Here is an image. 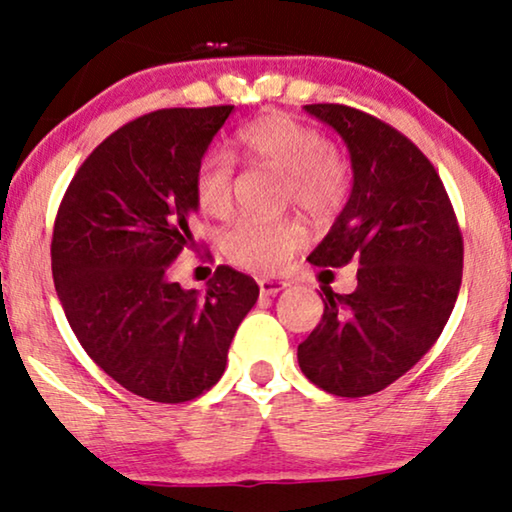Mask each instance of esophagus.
Masks as SVG:
<instances>
[{
  "instance_id": "obj_1",
  "label": "esophagus",
  "mask_w": 512,
  "mask_h": 512,
  "mask_svg": "<svg viewBox=\"0 0 512 512\" xmlns=\"http://www.w3.org/2000/svg\"><path fill=\"white\" fill-rule=\"evenodd\" d=\"M258 289H261L263 296H275V293L286 289V282H279V279H258Z\"/></svg>"
}]
</instances>
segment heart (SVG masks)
Here are the masks:
<instances>
[{
  "label": "heart",
  "mask_w": 512,
  "mask_h": 512,
  "mask_svg": "<svg viewBox=\"0 0 512 512\" xmlns=\"http://www.w3.org/2000/svg\"><path fill=\"white\" fill-rule=\"evenodd\" d=\"M244 156L286 174V200L314 219L338 212L349 191L345 160L317 128L289 114H268L244 125L235 137ZM235 163L226 151H207L193 174V191L209 216L233 207ZM303 244V228L291 219L242 216L223 235V251L235 265L277 272Z\"/></svg>",
  "instance_id": "1"
}]
</instances>
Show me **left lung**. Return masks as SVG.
Listing matches in <instances>:
<instances>
[{
    "mask_svg": "<svg viewBox=\"0 0 512 512\" xmlns=\"http://www.w3.org/2000/svg\"><path fill=\"white\" fill-rule=\"evenodd\" d=\"M345 139L354 184L312 251L324 272L359 263L356 289L324 291V317L298 345L305 377L359 398L389 387L433 347L461 286L464 240L431 160L408 137L345 104H305Z\"/></svg>",
    "mask_w": 512,
    "mask_h": 512,
    "instance_id": "obj_1",
    "label": "left lung"
}]
</instances>
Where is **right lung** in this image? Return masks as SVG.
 Listing matches in <instances>:
<instances>
[{
  "label": "right lung",
  "instance_id": "1",
  "mask_svg": "<svg viewBox=\"0 0 512 512\" xmlns=\"http://www.w3.org/2000/svg\"><path fill=\"white\" fill-rule=\"evenodd\" d=\"M235 107L160 109L125 123L83 165L55 216L53 282L86 354L132 394L186 403L221 380L258 284L219 265L207 291L172 263L195 247L193 174Z\"/></svg>",
  "mask_w": 512,
  "mask_h": 512
}]
</instances>
